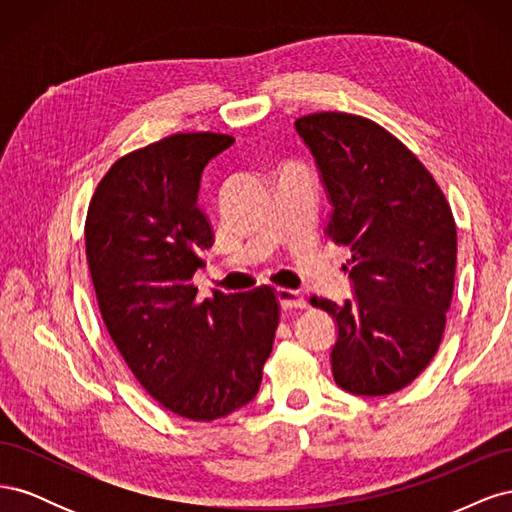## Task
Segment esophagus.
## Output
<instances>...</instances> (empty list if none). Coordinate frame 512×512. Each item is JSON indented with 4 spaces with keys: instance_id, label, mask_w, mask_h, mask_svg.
I'll return each mask as SVG.
<instances>
[{
    "instance_id": "obj_1",
    "label": "esophagus",
    "mask_w": 512,
    "mask_h": 512,
    "mask_svg": "<svg viewBox=\"0 0 512 512\" xmlns=\"http://www.w3.org/2000/svg\"><path fill=\"white\" fill-rule=\"evenodd\" d=\"M277 301H280L282 309H301L305 307V299L297 290H290V288H277Z\"/></svg>"
}]
</instances>
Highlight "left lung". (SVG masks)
<instances>
[{"label": "left lung", "mask_w": 512, "mask_h": 512, "mask_svg": "<svg viewBox=\"0 0 512 512\" xmlns=\"http://www.w3.org/2000/svg\"><path fill=\"white\" fill-rule=\"evenodd\" d=\"M331 200L327 235L352 252L354 299H309L337 322L333 378L391 395L436 356L453 299L457 228L436 179L376 121L312 113L294 121Z\"/></svg>", "instance_id": "left-lung-1"}]
</instances>
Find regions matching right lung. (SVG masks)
Here are the masks:
<instances>
[{"label":"right lung","instance_id":"right-lung-1","mask_svg":"<svg viewBox=\"0 0 512 512\" xmlns=\"http://www.w3.org/2000/svg\"><path fill=\"white\" fill-rule=\"evenodd\" d=\"M235 138L170 134L119 158L98 183L85 252L106 331L160 406L215 421L256 397L280 303L271 286L198 301L192 284L213 245L200 177Z\"/></svg>","mask_w":512,"mask_h":512}]
</instances>
